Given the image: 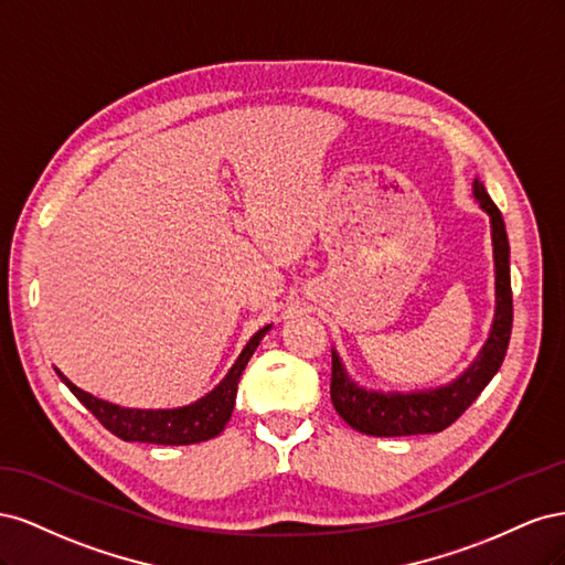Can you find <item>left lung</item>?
I'll list each match as a JSON object with an SVG mask.
<instances>
[{
	"instance_id": "8db88e82",
	"label": "left lung",
	"mask_w": 565,
	"mask_h": 565,
	"mask_svg": "<svg viewBox=\"0 0 565 565\" xmlns=\"http://www.w3.org/2000/svg\"><path fill=\"white\" fill-rule=\"evenodd\" d=\"M473 198L490 216L492 259H494V316L486 344L473 363L450 384L422 391H374L358 384L332 349V405L351 429L380 436H417L438 434L465 413L481 396V391L502 367L511 337V278H509V241L500 210L494 207L481 179H473Z\"/></svg>"
}]
</instances>
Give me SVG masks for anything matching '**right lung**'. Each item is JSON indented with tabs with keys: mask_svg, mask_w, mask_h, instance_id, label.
<instances>
[{
	"mask_svg": "<svg viewBox=\"0 0 565 565\" xmlns=\"http://www.w3.org/2000/svg\"><path fill=\"white\" fill-rule=\"evenodd\" d=\"M270 328L273 324H264V328L247 341V347L243 349L241 355H237V361L226 372V377L221 380L207 396H202L195 403L183 405V407L139 409V407L115 405L104 398L92 396L87 391H82L79 386H75L71 380H67L58 367L54 370L61 377V382L75 393V398L117 438L129 440V443L131 440L152 443V446H191V443L210 440L224 431V426L233 415L241 374L247 367L256 347H259V341L266 337Z\"/></svg>",
	"mask_w": 565,
	"mask_h": 565,
	"instance_id": "1",
	"label": "right lung"
}]
</instances>
